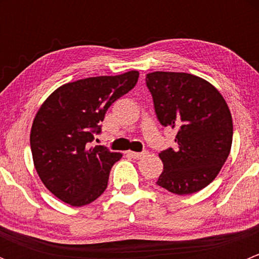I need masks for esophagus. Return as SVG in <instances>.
<instances>
[{"instance_id":"esophagus-1","label":"esophagus","mask_w":259,"mask_h":259,"mask_svg":"<svg viewBox=\"0 0 259 259\" xmlns=\"http://www.w3.org/2000/svg\"><path fill=\"white\" fill-rule=\"evenodd\" d=\"M148 151H142V153H137V151H127V155L129 156H132V158H134V159H143V158H145L146 155H148Z\"/></svg>"}]
</instances>
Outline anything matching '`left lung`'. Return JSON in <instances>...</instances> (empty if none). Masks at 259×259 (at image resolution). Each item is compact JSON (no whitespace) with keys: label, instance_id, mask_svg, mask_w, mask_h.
<instances>
[{"label":"left lung","instance_id":"left-lung-1","mask_svg":"<svg viewBox=\"0 0 259 259\" xmlns=\"http://www.w3.org/2000/svg\"><path fill=\"white\" fill-rule=\"evenodd\" d=\"M156 117L177 130V148L163 150L156 184L178 195L210 184L229 155L233 121L223 96L202 77L185 72H150L145 77Z\"/></svg>","mask_w":259,"mask_h":259}]
</instances>
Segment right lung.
<instances>
[{
  "label": "right lung",
  "instance_id": "add662e5",
  "mask_svg": "<svg viewBox=\"0 0 259 259\" xmlns=\"http://www.w3.org/2000/svg\"><path fill=\"white\" fill-rule=\"evenodd\" d=\"M139 72L98 76L65 83L41 105L30 144L38 177L50 192L72 207L98 199L122 154L91 146L111 104L129 93Z\"/></svg>",
  "mask_w": 259,
  "mask_h": 259
}]
</instances>
